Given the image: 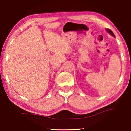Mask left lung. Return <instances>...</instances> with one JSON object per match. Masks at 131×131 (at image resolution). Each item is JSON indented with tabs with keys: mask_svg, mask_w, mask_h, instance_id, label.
<instances>
[{
	"mask_svg": "<svg viewBox=\"0 0 131 131\" xmlns=\"http://www.w3.org/2000/svg\"><path fill=\"white\" fill-rule=\"evenodd\" d=\"M107 32H108V33H110V35H112L113 36V37H114V36H114V33H113V31H112V30H110V29H108V28H107Z\"/></svg>",
	"mask_w": 131,
	"mask_h": 131,
	"instance_id": "obj_1",
	"label": "left lung"
}]
</instances>
